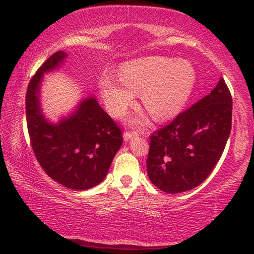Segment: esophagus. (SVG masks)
<instances>
[{
	"mask_svg": "<svg viewBox=\"0 0 254 254\" xmlns=\"http://www.w3.org/2000/svg\"><path fill=\"white\" fill-rule=\"evenodd\" d=\"M137 135H138L137 131H125V133H124V140L128 141V140H130L131 137L137 136Z\"/></svg>",
	"mask_w": 254,
	"mask_h": 254,
	"instance_id": "1",
	"label": "esophagus"
}]
</instances>
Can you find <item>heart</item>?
<instances>
[{"label": "heart", "instance_id": "heart-1", "mask_svg": "<svg viewBox=\"0 0 254 254\" xmlns=\"http://www.w3.org/2000/svg\"><path fill=\"white\" fill-rule=\"evenodd\" d=\"M196 84V72L187 60L147 57L130 61L120 69V78L110 74L100 78L107 109L119 117L141 93V104L152 119L175 117L189 102Z\"/></svg>", "mask_w": 254, "mask_h": 254}]
</instances>
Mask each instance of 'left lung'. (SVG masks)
<instances>
[{
	"label": "left lung",
	"mask_w": 254,
	"mask_h": 254,
	"mask_svg": "<svg viewBox=\"0 0 254 254\" xmlns=\"http://www.w3.org/2000/svg\"><path fill=\"white\" fill-rule=\"evenodd\" d=\"M232 98L220 78L209 95L150 136L149 179L166 193L199 186L223 154L231 131Z\"/></svg>",
	"instance_id": "8db88e82"
}]
</instances>
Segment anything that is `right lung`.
<instances>
[{
  "instance_id": "obj_1",
  "label": "right lung",
  "mask_w": 254,
  "mask_h": 254,
  "mask_svg": "<svg viewBox=\"0 0 254 254\" xmlns=\"http://www.w3.org/2000/svg\"><path fill=\"white\" fill-rule=\"evenodd\" d=\"M65 52H57L41 64L26 91V123L34 156L44 171L64 187L85 190L105 178L123 144L121 129L95 97L79 103L70 116L52 124L40 106V84L45 72L60 67Z\"/></svg>"
}]
</instances>
